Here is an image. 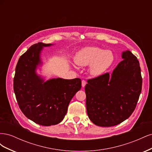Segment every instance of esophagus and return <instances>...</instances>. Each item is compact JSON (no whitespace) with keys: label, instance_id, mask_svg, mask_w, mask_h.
Segmentation results:
<instances>
[{"label":"esophagus","instance_id":"1","mask_svg":"<svg viewBox=\"0 0 152 152\" xmlns=\"http://www.w3.org/2000/svg\"><path fill=\"white\" fill-rule=\"evenodd\" d=\"M86 85V81L85 80H82V86L84 87Z\"/></svg>","mask_w":152,"mask_h":152}]
</instances>
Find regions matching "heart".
Here are the masks:
<instances>
[{"label": "heart", "mask_w": 152, "mask_h": 152, "mask_svg": "<svg viewBox=\"0 0 152 152\" xmlns=\"http://www.w3.org/2000/svg\"><path fill=\"white\" fill-rule=\"evenodd\" d=\"M114 60L113 53L109 50L97 47H87L80 50L75 57V62L81 66H88L93 75L102 74L112 65Z\"/></svg>", "instance_id": "obj_1"}]
</instances>
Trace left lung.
Returning <instances> with one entry per match:
<instances>
[{"label":"left lung","instance_id":"left-lung-1","mask_svg":"<svg viewBox=\"0 0 152 152\" xmlns=\"http://www.w3.org/2000/svg\"><path fill=\"white\" fill-rule=\"evenodd\" d=\"M112 74L89 79L85 87L87 115L95 125L111 127L126 120L134 112L142 88L139 61L130 50Z\"/></svg>","mask_w":152,"mask_h":152}]
</instances>
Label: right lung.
Returning <instances> with one entry per match:
<instances>
[{"label":"right lung","instance_id":"right-lung-1","mask_svg":"<svg viewBox=\"0 0 152 152\" xmlns=\"http://www.w3.org/2000/svg\"><path fill=\"white\" fill-rule=\"evenodd\" d=\"M52 45L39 42L31 45L20 56L14 77V91L21 112L30 120L44 126L63 120L71 99L81 89L79 78L44 81L37 74V68L42 64L41 51Z\"/></svg>","mask_w":152,"mask_h":152}]
</instances>
